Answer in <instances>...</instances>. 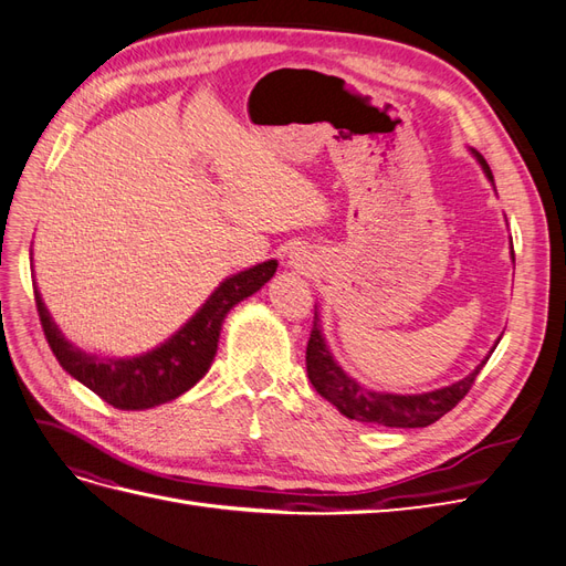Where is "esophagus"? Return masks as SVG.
I'll return each mask as SVG.
<instances>
[{
	"mask_svg": "<svg viewBox=\"0 0 566 566\" xmlns=\"http://www.w3.org/2000/svg\"><path fill=\"white\" fill-rule=\"evenodd\" d=\"M287 264H290V269L293 271H297V273H306V269H310V262L304 260V256L300 254V252H295V254H290V260H287Z\"/></svg>",
	"mask_w": 566,
	"mask_h": 566,
	"instance_id": "1",
	"label": "esophagus"
}]
</instances>
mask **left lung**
Masks as SVG:
<instances>
[{
  "label": "left lung",
  "mask_w": 566,
  "mask_h": 566,
  "mask_svg": "<svg viewBox=\"0 0 566 566\" xmlns=\"http://www.w3.org/2000/svg\"><path fill=\"white\" fill-rule=\"evenodd\" d=\"M472 158L482 167L486 179L493 184V175L486 165V160L479 156L474 148H470ZM510 256L515 262V252H512L510 241ZM503 337V335H501ZM501 337L493 342L491 352L474 366L472 373L465 378L451 382L447 387L420 391V394H397V391H378L368 389L366 385L358 382L347 370L342 368L335 356L325 342L323 335V323H321V310L318 304L314 306V331L310 337V345H306V375H310L312 385L321 394L323 399H328L342 416L358 422H370V424H382V427H427L437 422L441 416H447L449 410L465 397L470 391L474 378L479 375L493 354L495 345H499Z\"/></svg>",
  "instance_id": "1"
}]
</instances>
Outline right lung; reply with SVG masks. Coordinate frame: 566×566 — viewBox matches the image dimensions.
<instances>
[{"label":"right lung","mask_w":566,"mask_h":566,"mask_svg":"<svg viewBox=\"0 0 566 566\" xmlns=\"http://www.w3.org/2000/svg\"><path fill=\"white\" fill-rule=\"evenodd\" d=\"M276 269L279 260H266L231 273L175 335L136 356H98L73 345L46 310L38 283L32 285L46 342L61 368L113 408L146 410L181 397L205 378L214 361L224 318L235 304L262 290Z\"/></svg>","instance_id":"obj_1"}]
</instances>
